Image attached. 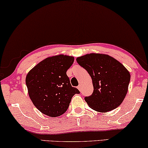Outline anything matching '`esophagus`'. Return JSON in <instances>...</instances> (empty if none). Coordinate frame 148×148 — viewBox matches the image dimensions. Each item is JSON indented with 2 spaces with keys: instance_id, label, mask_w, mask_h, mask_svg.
Segmentation results:
<instances>
[{
  "instance_id": "1",
  "label": "esophagus",
  "mask_w": 148,
  "mask_h": 148,
  "mask_svg": "<svg viewBox=\"0 0 148 148\" xmlns=\"http://www.w3.org/2000/svg\"><path fill=\"white\" fill-rule=\"evenodd\" d=\"M81 88H82V85L81 84H79L78 86L77 87V88H78V89L80 90V91H81Z\"/></svg>"
}]
</instances>
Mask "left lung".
Returning <instances> with one entry per match:
<instances>
[{"label": "left lung", "instance_id": "obj_1", "mask_svg": "<svg viewBox=\"0 0 148 148\" xmlns=\"http://www.w3.org/2000/svg\"><path fill=\"white\" fill-rule=\"evenodd\" d=\"M77 62L91 76L94 91L86 96L88 105L96 111L107 112L118 107L126 96L130 74L122 64L103 54H88Z\"/></svg>", "mask_w": 148, "mask_h": 148}]
</instances>
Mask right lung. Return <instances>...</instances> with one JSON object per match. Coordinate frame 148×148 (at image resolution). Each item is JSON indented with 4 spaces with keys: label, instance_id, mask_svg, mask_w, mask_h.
I'll return each instance as SVG.
<instances>
[{
    "label": "right lung",
    "instance_id": "obj_1",
    "mask_svg": "<svg viewBox=\"0 0 148 148\" xmlns=\"http://www.w3.org/2000/svg\"><path fill=\"white\" fill-rule=\"evenodd\" d=\"M73 56L60 54L45 59L30 70L26 77L28 95L35 107L50 117L65 113L74 94L66 72L74 62Z\"/></svg>",
    "mask_w": 148,
    "mask_h": 148
}]
</instances>
